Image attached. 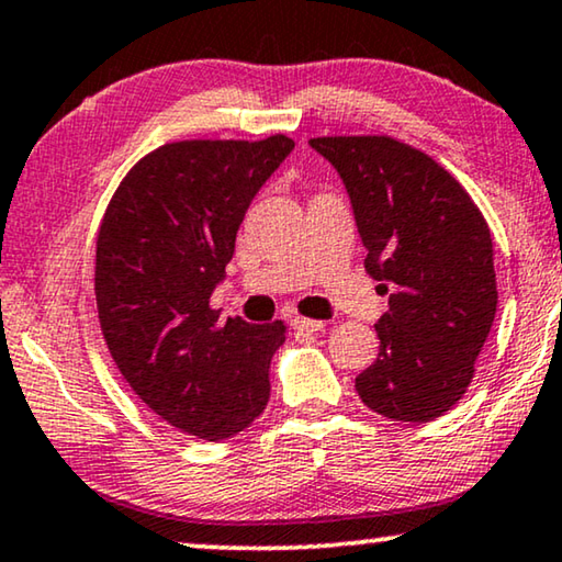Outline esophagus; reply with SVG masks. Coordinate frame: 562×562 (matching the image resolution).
I'll list each match as a JSON object with an SVG mask.
<instances>
[{
  "label": "esophagus",
  "mask_w": 562,
  "mask_h": 562,
  "mask_svg": "<svg viewBox=\"0 0 562 562\" xmlns=\"http://www.w3.org/2000/svg\"><path fill=\"white\" fill-rule=\"evenodd\" d=\"M291 327H294L296 331H322L324 322L306 319V316H294V319H291Z\"/></svg>",
  "instance_id": "obj_1"
}]
</instances>
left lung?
Returning a JSON list of instances; mask_svg holds the SVG:
<instances>
[{
  "instance_id": "left-lung-1",
  "label": "left lung",
  "mask_w": 562,
  "mask_h": 562,
  "mask_svg": "<svg viewBox=\"0 0 562 562\" xmlns=\"http://www.w3.org/2000/svg\"><path fill=\"white\" fill-rule=\"evenodd\" d=\"M352 200L364 268L390 308L378 360L355 380L370 411L428 423L457 405L497 314L492 235L469 192L393 136H316Z\"/></svg>"
}]
</instances>
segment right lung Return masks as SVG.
Returning <instances> with one entry per match:
<instances>
[{"mask_svg":"<svg viewBox=\"0 0 562 562\" xmlns=\"http://www.w3.org/2000/svg\"><path fill=\"white\" fill-rule=\"evenodd\" d=\"M294 142L187 139L128 169L95 240V306L109 352L142 403L182 434L223 441L261 416L286 324L210 306L256 192Z\"/></svg>","mask_w":562,"mask_h":562,"instance_id":"obj_1","label":"right lung"}]
</instances>
